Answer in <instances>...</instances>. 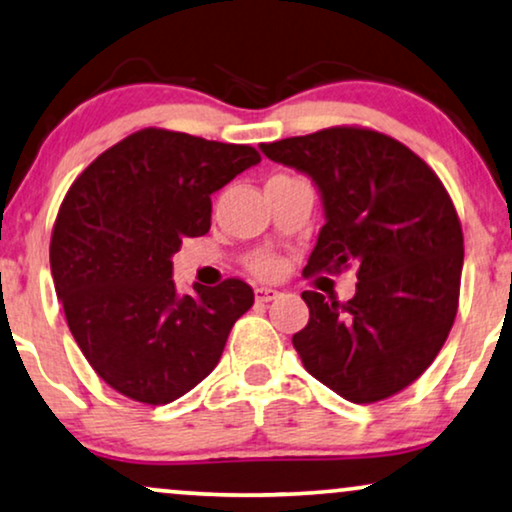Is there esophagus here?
Instances as JSON below:
<instances>
[{
  "instance_id": "esophagus-1",
  "label": "esophagus",
  "mask_w": 512,
  "mask_h": 512,
  "mask_svg": "<svg viewBox=\"0 0 512 512\" xmlns=\"http://www.w3.org/2000/svg\"><path fill=\"white\" fill-rule=\"evenodd\" d=\"M254 294H256V301H258V303H270V301H275L277 296H280V291H277V289H268V287H261V289H256Z\"/></svg>"
}]
</instances>
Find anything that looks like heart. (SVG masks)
<instances>
[{"mask_svg": "<svg viewBox=\"0 0 512 512\" xmlns=\"http://www.w3.org/2000/svg\"><path fill=\"white\" fill-rule=\"evenodd\" d=\"M280 268H282L280 258H275L270 254H261L251 261V270H254L258 277H275L277 272H280Z\"/></svg>", "mask_w": 512, "mask_h": 512, "instance_id": "b5f03b06", "label": "heart"}]
</instances>
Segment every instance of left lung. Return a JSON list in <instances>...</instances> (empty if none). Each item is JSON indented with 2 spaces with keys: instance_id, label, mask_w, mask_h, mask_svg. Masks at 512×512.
Masks as SVG:
<instances>
[{
  "instance_id": "8db88e82",
  "label": "left lung",
  "mask_w": 512,
  "mask_h": 512,
  "mask_svg": "<svg viewBox=\"0 0 512 512\" xmlns=\"http://www.w3.org/2000/svg\"><path fill=\"white\" fill-rule=\"evenodd\" d=\"M261 150L320 190L327 223L303 275L357 268L348 303L301 294L310 320L291 341L303 367L355 404L400 393L433 364L459 308L463 232L449 192L407 145L362 126Z\"/></svg>"
}]
</instances>
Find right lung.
<instances>
[{
	"mask_svg": "<svg viewBox=\"0 0 512 512\" xmlns=\"http://www.w3.org/2000/svg\"><path fill=\"white\" fill-rule=\"evenodd\" d=\"M261 162L251 145L141 129L70 185L51 235L65 320L98 376L131 400L169 404L204 381L254 305L247 282L178 294L171 256L211 228V195Z\"/></svg>",
	"mask_w": 512,
	"mask_h": 512,
	"instance_id": "1",
	"label": "right lung"
}]
</instances>
